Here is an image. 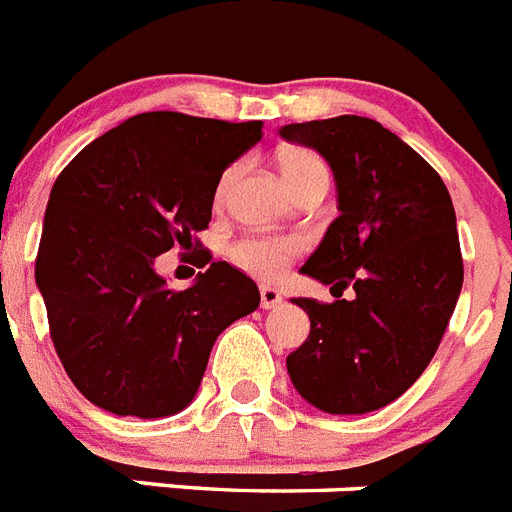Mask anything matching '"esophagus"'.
<instances>
[{
  "label": "esophagus",
  "instance_id": "obj_1",
  "mask_svg": "<svg viewBox=\"0 0 512 512\" xmlns=\"http://www.w3.org/2000/svg\"><path fill=\"white\" fill-rule=\"evenodd\" d=\"M282 303V292L277 287H261V308L272 310Z\"/></svg>",
  "mask_w": 512,
  "mask_h": 512
}]
</instances>
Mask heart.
<instances>
[{
    "label": "heart",
    "mask_w": 512,
    "mask_h": 512,
    "mask_svg": "<svg viewBox=\"0 0 512 512\" xmlns=\"http://www.w3.org/2000/svg\"><path fill=\"white\" fill-rule=\"evenodd\" d=\"M279 170L285 176L287 186L292 191L300 189L303 183L313 178H329V165L323 163V157L305 147H287L279 152ZM238 168H227L225 176L217 183V202H222L233 183ZM305 251V240L300 235H274V233H248L235 238L227 246V256L238 269L256 279H277L285 274L287 266L298 259Z\"/></svg>",
    "instance_id": "obj_1"
}]
</instances>
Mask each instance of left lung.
I'll list each match as a JSON object with an SVG mask.
<instances>
[{"instance_id": "1", "label": "left lung", "mask_w": 512, "mask_h": 512, "mask_svg": "<svg viewBox=\"0 0 512 512\" xmlns=\"http://www.w3.org/2000/svg\"><path fill=\"white\" fill-rule=\"evenodd\" d=\"M279 134L329 160L342 212L300 269L334 285L339 300H292L310 334L287 373L321 412H373L425 373L461 295L451 194L425 157L373 119L336 116ZM347 286L352 301L341 300Z\"/></svg>"}]
</instances>
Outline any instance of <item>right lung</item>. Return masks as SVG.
Instances as JSON below:
<instances>
[{
    "label": "right lung",
    "mask_w": 512,
    "mask_h": 512,
    "mask_svg": "<svg viewBox=\"0 0 512 512\" xmlns=\"http://www.w3.org/2000/svg\"><path fill=\"white\" fill-rule=\"evenodd\" d=\"M261 121L176 111L131 116L61 170L43 217L36 282L69 381L121 417H168L196 396L214 339L259 308V287L197 252L189 291H170L154 259L199 246L217 183L261 139Z\"/></svg>",
    "instance_id": "1"
}]
</instances>
